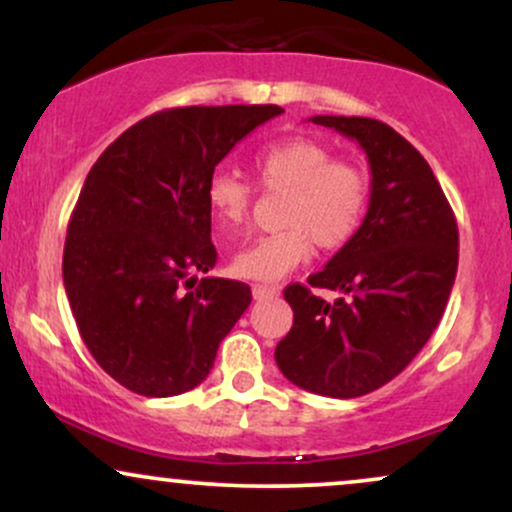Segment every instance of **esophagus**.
Listing matches in <instances>:
<instances>
[{"mask_svg": "<svg viewBox=\"0 0 512 512\" xmlns=\"http://www.w3.org/2000/svg\"><path fill=\"white\" fill-rule=\"evenodd\" d=\"M252 296H255V301H264V298H274V296H279V286L255 284V286H252Z\"/></svg>", "mask_w": 512, "mask_h": 512, "instance_id": "obj_1", "label": "esophagus"}]
</instances>
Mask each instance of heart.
<instances>
[{"label": "heart", "instance_id": "obj_1", "mask_svg": "<svg viewBox=\"0 0 512 512\" xmlns=\"http://www.w3.org/2000/svg\"><path fill=\"white\" fill-rule=\"evenodd\" d=\"M255 173L267 190H284L281 223L286 228L255 238L231 260L236 276L279 281L301 267L313 252L339 250L356 236L368 204V178L354 163L334 161L330 146L310 137H286L264 144L255 156ZM255 190L231 170L207 182V204L226 236H236L250 219Z\"/></svg>", "mask_w": 512, "mask_h": 512}]
</instances>
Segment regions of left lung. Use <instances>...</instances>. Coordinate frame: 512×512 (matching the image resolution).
I'll return each mask as SVG.
<instances>
[{
  "label": "left lung",
  "mask_w": 512,
  "mask_h": 512,
  "mask_svg": "<svg viewBox=\"0 0 512 512\" xmlns=\"http://www.w3.org/2000/svg\"><path fill=\"white\" fill-rule=\"evenodd\" d=\"M366 151L370 202L356 236L310 274L314 288L342 290L322 302L291 284V332L274 358L293 385L315 395H368L409 366L448 305L457 274V221L426 158L380 120L315 115Z\"/></svg>",
  "instance_id": "1"
}]
</instances>
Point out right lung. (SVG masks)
Here are the masks:
<instances>
[{
	"label": "right lung",
	"mask_w": 512,
	"mask_h": 512,
	"mask_svg": "<svg viewBox=\"0 0 512 512\" xmlns=\"http://www.w3.org/2000/svg\"><path fill=\"white\" fill-rule=\"evenodd\" d=\"M279 105H192L144 117L93 163L72 211L62 276L81 339L110 378L144 397L202 383L252 301L216 264L207 182ZM185 285L184 290L181 286Z\"/></svg>",
	"instance_id": "1"
}]
</instances>
